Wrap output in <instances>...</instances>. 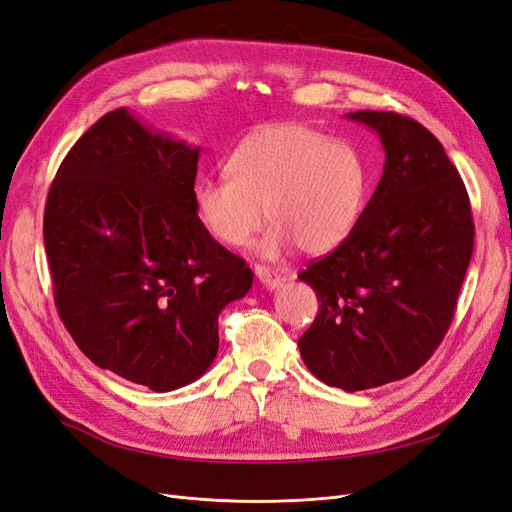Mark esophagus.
I'll return each instance as SVG.
<instances>
[{
    "label": "esophagus",
    "mask_w": 512,
    "mask_h": 512,
    "mask_svg": "<svg viewBox=\"0 0 512 512\" xmlns=\"http://www.w3.org/2000/svg\"><path fill=\"white\" fill-rule=\"evenodd\" d=\"M256 277H258V282L260 284H265L269 290H275V288H280L282 284H284V277L282 275H277L273 269H269V267H262V265H256Z\"/></svg>",
    "instance_id": "34e87169"
}]
</instances>
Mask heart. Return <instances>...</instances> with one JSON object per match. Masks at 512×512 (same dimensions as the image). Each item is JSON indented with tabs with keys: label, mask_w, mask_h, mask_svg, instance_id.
<instances>
[{
	"label": "heart",
	"mask_w": 512,
	"mask_h": 512,
	"mask_svg": "<svg viewBox=\"0 0 512 512\" xmlns=\"http://www.w3.org/2000/svg\"><path fill=\"white\" fill-rule=\"evenodd\" d=\"M224 175L194 185L196 218L211 239L243 247L267 215L273 226L258 243L265 258H282L294 245L312 256L333 252L365 205L367 170L359 153L301 123L247 134L230 151Z\"/></svg>",
	"instance_id": "obj_1"
}]
</instances>
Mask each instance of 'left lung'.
Returning <instances> with one entry per match:
<instances>
[{
  "label": "left lung",
  "mask_w": 512,
  "mask_h": 512,
  "mask_svg": "<svg viewBox=\"0 0 512 512\" xmlns=\"http://www.w3.org/2000/svg\"><path fill=\"white\" fill-rule=\"evenodd\" d=\"M346 117L380 136L384 173L350 237L299 275L320 301L299 350L318 380L354 393L414 374L440 346L474 222L457 168L421 123L378 111Z\"/></svg>",
  "instance_id": "1"
}]
</instances>
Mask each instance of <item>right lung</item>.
Listing matches in <instances>:
<instances>
[{
	"label": "right lung",
	"instance_id": "obj_1",
	"mask_svg": "<svg viewBox=\"0 0 512 512\" xmlns=\"http://www.w3.org/2000/svg\"><path fill=\"white\" fill-rule=\"evenodd\" d=\"M198 156L121 106L68 151L44 209L57 312L76 346L156 393L205 374L220 312L254 282L196 218Z\"/></svg>",
	"mask_w": 512,
	"mask_h": 512
}]
</instances>
